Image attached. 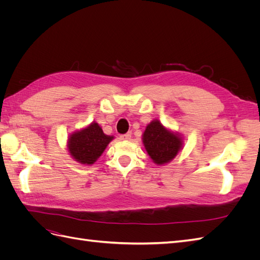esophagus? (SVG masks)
I'll return each instance as SVG.
<instances>
[{"instance_id":"obj_1","label":"esophagus","mask_w":260,"mask_h":260,"mask_svg":"<svg viewBox=\"0 0 260 260\" xmlns=\"http://www.w3.org/2000/svg\"><path fill=\"white\" fill-rule=\"evenodd\" d=\"M130 138H131V132L125 133V135H122V136L120 137L121 140H130Z\"/></svg>"}]
</instances>
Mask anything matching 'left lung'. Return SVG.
<instances>
[{
    "mask_svg": "<svg viewBox=\"0 0 260 260\" xmlns=\"http://www.w3.org/2000/svg\"><path fill=\"white\" fill-rule=\"evenodd\" d=\"M142 140L148 156L157 165L171 161L183 145V139L179 133L167 129L157 119L146 125Z\"/></svg>",
    "mask_w": 260,
    "mask_h": 260,
    "instance_id": "8db88e82",
    "label": "left lung"
}]
</instances>
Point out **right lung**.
<instances>
[{
    "label": "right lung",
    "mask_w": 260,
    "mask_h": 260,
    "mask_svg": "<svg viewBox=\"0 0 260 260\" xmlns=\"http://www.w3.org/2000/svg\"><path fill=\"white\" fill-rule=\"evenodd\" d=\"M114 139L106 136L96 122L75 131L69 136L67 147L70 156L82 165H92L103 154L106 146Z\"/></svg>",
    "instance_id": "1"
}]
</instances>
